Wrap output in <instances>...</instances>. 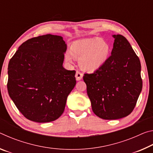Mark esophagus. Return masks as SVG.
<instances>
[{
  "label": "esophagus",
  "instance_id": "1",
  "mask_svg": "<svg viewBox=\"0 0 153 153\" xmlns=\"http://www.w3.org/2000/svg\"><path fill=\"white\" fill-rule=\"evenodd\" d=\"M83 77V74L81 73L79 71H77L76 74V80L79 81V80H81Z\"/></svg>",
  "mask_w": 153,
  "mask_h": 153
}]
</instances>
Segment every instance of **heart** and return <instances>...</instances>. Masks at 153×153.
Returning <instances> with one entry per match:
<instances>
[{
    "label": "heart",
    "mask_w": 153,
    "mask_h": 153,
    "mask_svg": "<svg viewBox=\"0 0 153 153\" xmlns=\"http://www.w3.org/2000/svg\"><path fill=\"white\" fill-rule=\"evenodd\" d=\"M111 51V45L101 38H88L72 44L70 53L67 52L65 58L70 63H73L74 59H79L82 69L88 71H94L107 62Z\"/></svg>",
    "instance_id": "b5f03b06"
}]
</instances>
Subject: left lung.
Masks as SVG:
<instances>
[{"mask_svg": "<svg viewBox=\"0 0 153 153\" xmlns=\"http://www.w3.org/2000/svg\"><path fill=\"white\" fill-rule=\"evenodd\" d=\"M111 55L100 69L83 77L96 115L118 120L132 112L142 88L138 56L122 35H113Z\"/></svg>", "mask_w": 153, "mask_h": 153, "instance_id": "obj_1", "label": "left lung"}]
</instances>
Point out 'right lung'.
I'll list each match as a JSON object with an SVG mask.
<instances>
[{
    "mask_svg": "<svg viewBox=\"0 0 153 153\" xmlns=\"http://www.w3.org/2000/svg\"><path fill=\"white\" fill-rule=\"evenodd\" d=\"M66 49L61 36H39L23 43L10 59L9 97L27 120L51 122L64 112L76 84V71L63 67Z\"/></svg>",
    "mask_w": 153,
    "mask_h": 153,
    "instance_id": "1",
    "label": "right lung"
}]
</instances>
